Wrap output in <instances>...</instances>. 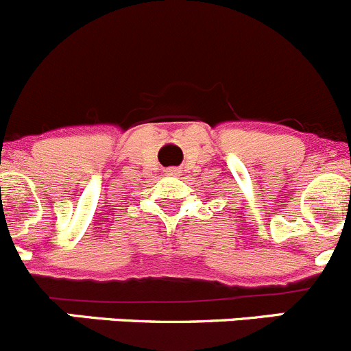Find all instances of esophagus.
<instances>
[{"label": "esophagus", "instance_id": "34e87169", "mask_svg": "<svg viewBox=\"0 0 351 351\" xmlns=\"http://www.w3.org/2000/svg\"><path fill=\"white\" fill-rule=\"evenodd\" d=\"M172 174H177V172H172Z\"/></svg>", "mask_w": 351, "mask_h": 351}]
</instances>
